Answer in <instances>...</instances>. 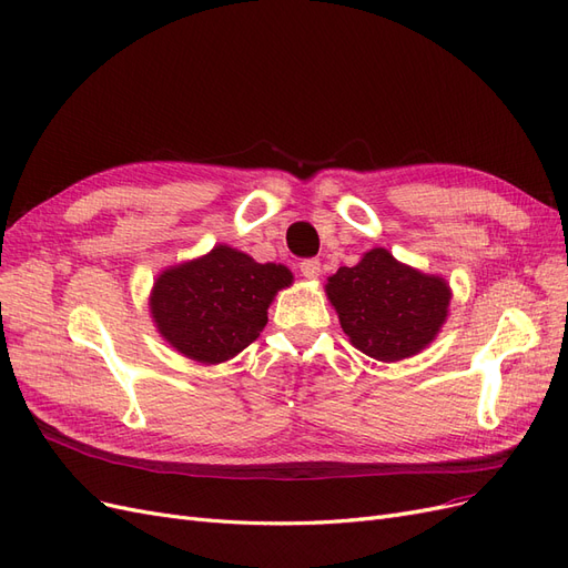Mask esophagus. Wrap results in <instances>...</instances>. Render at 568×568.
I'll return each mask as SVG.
<instances>
[{"label": "esophagus", "instance_id": "1", "mask_svg": "<svg viewBox=\"0 0 568 568\" xmlns=\"http://www.w3.org/2000/svg\"><path fill=\"white\" fill-rule=\"evenodd\" d=\"M300 271L304 278H318L321 276V262L318 260H304L300 264Z\"/></svg>", "mask_w": 568, "mask_h": 568}]
</instances>
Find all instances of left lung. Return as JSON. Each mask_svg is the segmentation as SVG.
Instances as JSON below:
<instances>
[{"instance_id":"obj_1","label":"left lung","mask_w":568,"mask_h":568,"mask_svg":"<svg viewBox=\"0 0 568 568\" xmlns=\"http://www.w3.org/2000/svg\"><path fill=\"white\" fill-rule=\"evenodd\" d=\"M342 331L365 356L394 363L423 352L448 316L444 278L410 268L375 247L356 266H342L325 285Z\"/></svg>"}]
</instances>
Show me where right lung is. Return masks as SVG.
I'll list each match as a JSON object with an SVG mask.
<instances>
[{
    "label": "right lung",
    "mask_w": 568,
    "mask_h": 568,
    "mask_svg": "<svg viewBox=\"0 0 568 568\" xmlns=\"http://www.w3.org/2000/svg\"><path fill=\"white\" fill-rule=\"evenodd\" d=\"M292 283L283 264L216 245L210 254L162 271L151 292L158 333L179 354L214 365L241 354L260 337L268 304Z\"/></svg>",
    "instance_id": "obj_1"
}]
</instances>
